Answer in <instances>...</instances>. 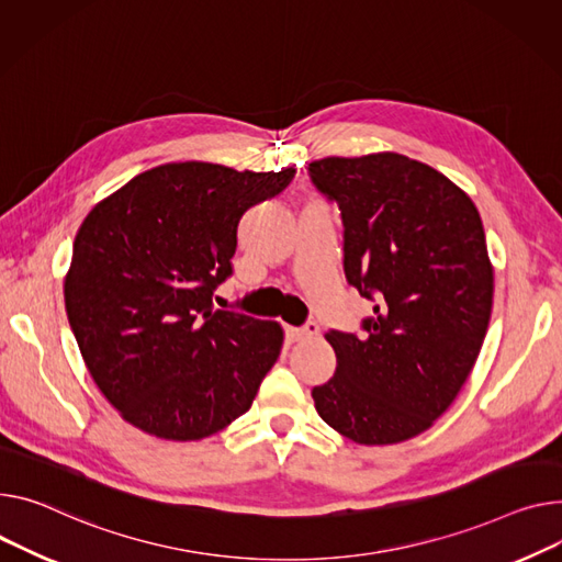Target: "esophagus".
<instances>
[{"instance_id":"esophagus-1","label":"esophagus","mask_w":562,"mask_h":562,"mask_svg":"<svg viewBox=\"0 0 562 562\" xmlns=\"http://www.w3.org/2000/svg\"><path fill=\"white\" fill-rule=\"evenodd\" d=\"M316 334H318V325L314 321L305 323L303 327H286V336L291 341H307V339H314Z\"/></svg>"}]
</instances>
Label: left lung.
I'll return each mask as SVG.
<instances>
[{"label": "left lung", "instance_id": "8db88e82", "mask_svg": "<svg viewBox=\"0 0 562 562\" xmlns=\"http://www.w3.org/2000/svg\"><path fill=\"white\" fill-rule=\"evenodd\" d=\"M344 223V273L375 303L361 334L329 329L334 378L312 389L318 416L359 445L423 434L479 357L493 310V267L465 192L400 154L307 167Z\"/></svg>", "mask_w": 562, "mask_h": 562}]
</instances>
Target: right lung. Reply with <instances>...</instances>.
<instances>
[{
	"label": "right lung",
	"instance_id": "right-lung-1",
	"mask_svg": "<svg viewBox=\"0 0 562 562\" xmlns=\"http://www.w3.org/2000/svg\"><path fill=\"white\" fill-rule=\"evenodd\" d=\"M295 169L171 162L101 201L74 239L65 310L92 380L124 420L167 440L216 434L250 408L282 329L214 310L241 216Z\"/></svg>",
	"mask_w": 562,
	"mask_h": 562
}]
</instances>
